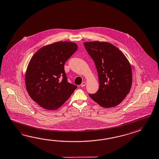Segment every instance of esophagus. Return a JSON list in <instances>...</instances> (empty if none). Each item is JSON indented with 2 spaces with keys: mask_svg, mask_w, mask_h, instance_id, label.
I'll return each instance as SVG.
<instances>
[{
  "mask_svg": "<svg viewBox=\"0 0 159 159\" xmlns=\"http://www.w3.org/2000/svg\"><path fill=\"white\" fill-rule=\"evenodd\" d=\"M86 84V83H85V82H83L82 83H81V85H80V86H81V87H84L85 85Z\"/></svg>",
  "mask_w": 159,
  "mask_h": 159,
  "instance_id": "1",
  "label": "esophagus"
}]
</instances>
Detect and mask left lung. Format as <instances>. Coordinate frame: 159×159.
Listing matches in <instances>:
<instances>
[{
    "mask_svg": "<svg viewBox=\"0 0 159 159\" xmlns=\"http://www.w3.org/2000/svg\"><path fill=\"white\" fill-rule=\"evenodd\" d=\"M98 74L99 88L89 97L105 108L116 106L129 93L132 81L130 64L122 52L108 42L84 43Z\"/></svg>",
    "mask_w": 159,
    "mask_h": 159,
    "instance_id": "8db88e82",
    "label": "left lung"
}]
</instances>
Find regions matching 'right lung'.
Masks as SVG:
<instances>
[{
    "mask_svg": "<svg viewBox=\"0 0 159 159\" xmlns=\"http://www.w3.org/2000/svg\"><path fill=\"white\" fill-rule=\"evenodd\" d=\"M77 49L74 43H54L39 49L30 60L25 74V87L31 99L43 108H59L77 88L68 83L64 68Z\"/></svg>",
    "mask_w": 159,
    "mask_h": 159,
    "instance_id": "right-lung-1",
    "label": "right lung"
}]
</instances>
